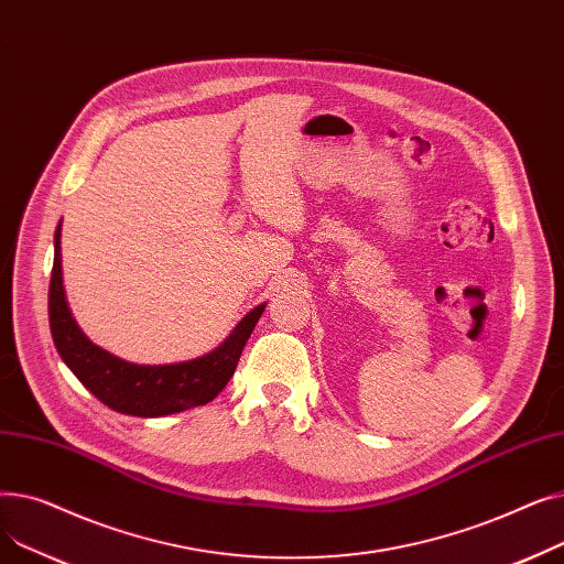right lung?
Returning a JSON list of instances; mask_svg holds the SVG:
<instances>
[{"mask_svg":"<svg viewBox=\"0 0 564 564\" xmlns=\"http://www.w3.org/2000/svg\"><path fill=\"white\" fill-rule=\"evenodd\" d=\"M50 329L58 357L102 404L128 416L155 419L215 400L232 377L264 306L253 308L228 340L200 359L171 366H137L96 347L75 324L62 281V224L54 232Z\"/></svg>","mask_w":564,"mask_h":564,"instance_id":"obj_1","label":"right lung"}]
</instances>
